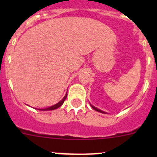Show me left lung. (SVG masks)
I'll return each mask as SVG.
<instances>
[{
	"mask_svg": "<svg viewBox=\"0 0 157 157\" xmlns=\"http://www.w3.org/2000/svg\"><path fill=\"white\" fill-rule=\"evenodd\" d=\"M91 105V107H92L93 109H94V110L95 111H97V112H101V113H105V114H106L107 112H104V111H101V110H100V109H98V108H96V107H94V106H93L92 105Z\"/></svg>",
	"mask_w": 157,
	"mask_h": 157,
	"instance_id": "left-lung-1",
	"label": "left lung"
}]
</instances>
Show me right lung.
<instances>
[{"label":"right lung","mask_w":157,"mask_h":157,"mask_svg":"<svg viewBox=\"0 0 157 157\" xmlns=\"http://www.w3.org/2000/svg\"><path fill=\"white\" fill-rule=\"evenodd\" d=\"M67 94H66V95L64 96V98H63V99L61 100V101H59V102H58L57 104H56V105H52V106H51V107H48V108H46V109H39V110H41V111H50V110H54V109H58V108H59V107L61 106V105L63 104V102H64L65 99H66V98H67Z\"/></svg>","instance_id":"right-lung-1"}]
</instances>
